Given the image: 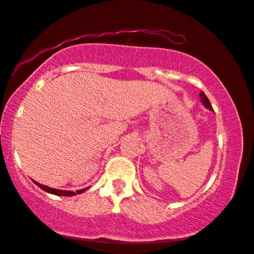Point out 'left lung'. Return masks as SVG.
<instances>
[{
    "label": "left lung",
    "instance_id": "8db88e82",
    "mask_svg": "<svg viewBox=\"0 0 254 254\" xmlns=\"http://www.w3.org/2000/svg\"><path fill=\"white\" fill-rule=\"evenodd\" d=\"M200 98H201V102H202L203 105L206 106L207 108H209V110H211V111H212V106H211V104H210V102H209V99H208L207 96L204 95V92H203V91H201V94H200Z\"/></svg>",
    "mask_w": 254,
    "mask_h": 254
}]
</instances>
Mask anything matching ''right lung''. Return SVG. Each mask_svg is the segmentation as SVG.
I'll use <instances>...</instances> for the list:
<instances>
[{
    "label": "right lung",
    "mask_w": 254,
    "mask_h": 254,
    "mask_svg": "<svg viewBox=\"0 0 254 254\" xmlns=\"http://www.w3.org/2000/svg\"><path fill=\"white\" fill-rule=\"evenodd\" d=\"M34 183L39 187L42 190L46 191L48 193H52V194H55V195H60V196H70V195H74V194H80V193H82L83 191H86V189H82V190H78V191H62V190H56V189H52V188H48L46 185H43L40 183H37L36 181H34Z\"/></svg>",
    "instance_id": "1"
}]
</instances>
